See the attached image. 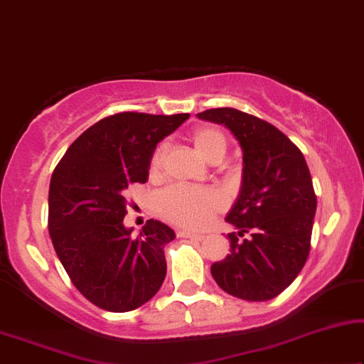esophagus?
Wrapping results in <instances>:
<instances>
[{
	"mask_svg": "<svg viewBox=\"0 0 364 364\" xmlns=\"http://www.w3.org/2000/svg\"><path fill=\"white\" fill-rule=\"evenodd\" d=\"M178 236L179 238H191V240H198V241L203 240V235H198V232H191V231H185V230H179Z\"/></svg>",
	"mask_w": 364,
	"mask_h": 364,
	"instance_id": "obj_1",
	"label": "esophagus"
}]
</instances>
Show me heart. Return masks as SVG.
<instances>
[{
	"label": "heart",
	"instance_id": "obj_1",
	"mask_svg": "<svg viewBox=\"0 0 364 364\" xmlns=\"http://www.w3.org/2000/svg\"><path fill=\"white\" fill-rule=\"evenodd\" d=\"M193 146L196 153L206 161L215 163L225 156L226 153V138L220 129L216 128H200L191 134ZM164 146L154 149L149 161V171L151 174L159 173L163 166ZM225 200L213 188H195L185 185H173L163 190L156 196V208L164 220L174 223V225L200 230L211 221V218L218 211L223 210Z\"/></svg>",
	"mask_w": 364,
	"mask_h": 364
}]
</instances>
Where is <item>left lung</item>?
Listing matches in <instances>:
<instances>
[{"label": "left lung", "mask_w": 364, "mask_h": 364, "mask_svg": "<svg viewBox=\"0 0 364 364\" xmlns=\"http://www.w3.org/2000/svg\"><path fill=\"white\" fill-rule=\"evenodd\" d=\"M200 119L225 124L243 151L240 195L226 215L238 230L230 251L211 266L223 291L246 301H268L283 293L309 255L316 195L303 153L287 134L235 108L206 109ZM250 232L248 239L238 235Z\"/></svg>", "instance_id": "1"}]
</instances>
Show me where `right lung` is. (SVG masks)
<instances>
[{"label": "right lung", "mask_w": 364, "mask_h": 364, "mask_svg": "<svg viewBox=\"0 0 364 364\" xmlns=\"http://www.w3.org/2000/svg\"><path fill=\"white\" fill-rule=\"evenodd\" d=\"M190 118L118 113L81 134L58 163L48 195V228L73 284L101 309L124 313L149 301L166 276L164 245L174 231L148 220L124 226L126 190L146 183L156 144Z\"/></svg>", "instance_id": "right-lung-1"}]
</instances>
